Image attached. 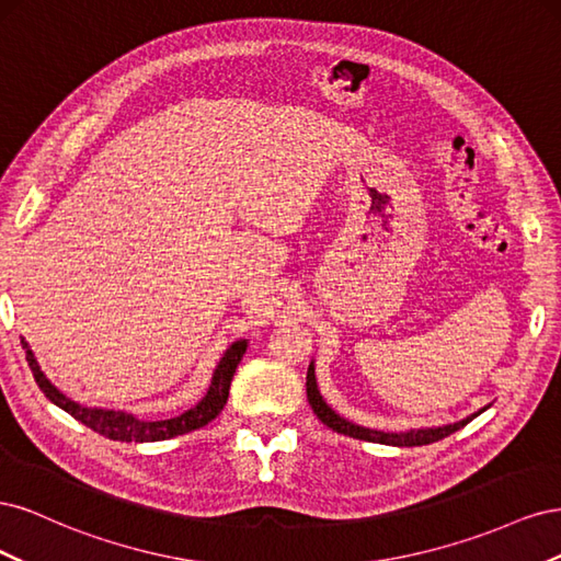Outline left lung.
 Masks as SVG:
<instances>
[{
    "mask_svg": "<svg viewBox=\"0 0 561 561\" xmlns=\"http://www.w3.org/2000/svg\"><path fill=\"white\" fill-rule=\"evenodd\" d=\"M307 398L313 414L325 423L328 428L355 437V439H365V443H377V445H390V447H421V445H431L437 443V439H443L456 431H461L466 423H470L474 416H480L482 412L489 410V404L482 407L474 414L461 419V421H454L447 423V426H433V428H410V431H377V428H367V426H358V423H353L348 419H344L342 414H336L332 407L325 402V398L320 396V388H318V379H316V363L311 360L309 371H307Z\"/></svg>",
    "mask_w": 561,
    "mask_h": 561,
    "instance_id": "1",
    "label": "left lung"
}]
</instances>
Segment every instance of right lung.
<instances>
[{
  "instance_id": "1",
  "label": "right lung",
  "mask_w": 561,
  "mask_h": 561,
  "mask_svg": "<svg viewBox=\"0 0 561 561\" xmlns=\"http://www.w3.org/2000/svg\"><path fill=\"white\" fill-rule=\"evenodd\" d=\"M21 344L25 348V360L32 369V375H35V381L44 390V396L56 407H60V410L81 421L83 426H89L91 431L105 435L110 439H118V443H159V439H171L184 433H192L196 428H203L225 410L233 371L239 367L243 353L248 348V339H236V342L222 353V358H219L213 371L206 396H203L192 410H186L173 419H161V421H147L130 412L103 410V407H83L75 402L46 379L35 358V353H32L30 344L25 342V336H21Z\"/></svg>"
}]
</instances>
